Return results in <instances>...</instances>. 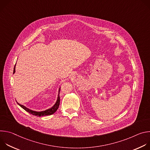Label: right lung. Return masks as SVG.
I'll return each instance as SVG.
<instances>
[{
    "mask_svg": "<svg viewBox=\"0 0 150 150\" xmlns=\"http://www.w3.org/2000/svg\"><path fill=\"white\" fill-rule=\"evenodd\" d=\"M15 66H16V65H15V67H14V69H13V74H15ZM60 90V87L59 88V94H58L57 98V100H56L55 104L51 108L46 109V110H44V111H40V112L34 111V110H31V109L27 108V107L24 106V105L20 104L18 102H17V103L18 104V105L19 106H21V108H22L23 109H24L25 111H27V112H28L30 114H32L34 116L41 117V116H43L51 115L53 114L54 113H55L56 112V110H57V109L59 108V104H60V97H59Z\"/></svg>",
    "mask_w": 150,
    "mask_h": 150,
    "instance_id": "add662e5",
    "label": "right lung"
}]
</instances>
